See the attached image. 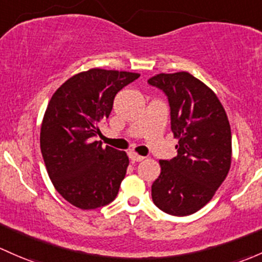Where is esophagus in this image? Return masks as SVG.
<instances>
[{
    "mask_svg": "<svg viewBox=\"0 0 262 262\" xmlns=\"http://www.w3.org/2000/svg\"><path fill=\"white\" fill-rule=\"evenodd\" d=\"M129 158L134 162H140V161H143V159H145V157L139 156V154H137L134 152H129Z\"/></svg>",
    "mask_w": 262,
    "mask_h": 262,
    "instance_id": "34e87169",
    "label": "esophagus"
}]
</instances>
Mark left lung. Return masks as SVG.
Here are the masks:
<instances>
[{
  "mask_svg": "<svg viewBox=\"0 0 262 262\" xmlns=\"http://www.w3.org/2000/svg\"><path fill=\"white\" fill-rule=\"evenodd\" d=\"M163 90L170 108L177 157L159 161L152 184L154 205L172 216H188L207 205L226 180L232 158L227 114L213 90L187 71L148 80Z\"/></svg>",
  "mask_w": 262,
  "mask_h": 262,
  "instance_id": "left-lung-1",
  "label": "left lung"
}]
</instances>
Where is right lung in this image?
<instances>
[{
	"label": "right lung",
	"instance_id": "1",
	"mask_svg": "<svg viewBox=\"0 0 262 262\" xmlns=\"http://www.w3.org/2000/svg\"><path fill=\"white\" fill-rule=\"evenodd\" d=\"M140 74L90 69L68 79L51 96L40 132L46 170L56 191L75 207L94 210L114 201L129 158L94 140L114 98Z\"/></svg>",
	"mask_w": 262,
	"mask_h": 262
}]
</instances>
